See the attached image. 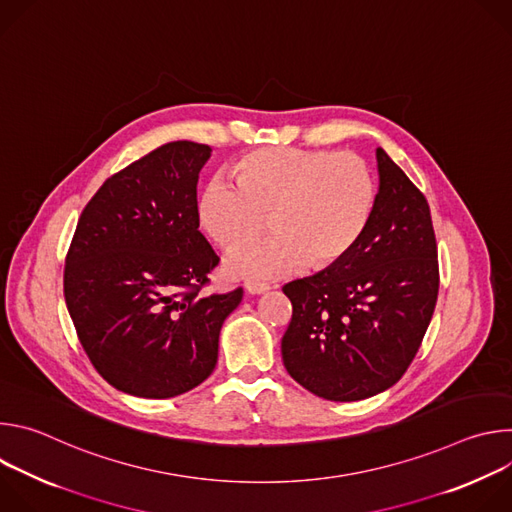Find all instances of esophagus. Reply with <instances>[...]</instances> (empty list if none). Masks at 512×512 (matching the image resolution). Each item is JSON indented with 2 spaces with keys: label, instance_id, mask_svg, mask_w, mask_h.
Listing matches in <instances>:
<instances>
[{
  "label": "esophagus",
  "instance_id": "obj_1",
  "mask_svg": "<svg viewBox=\"0 0 512 512\" xmlns=\"http://www.w3.org/2000/svg\"><path fill=\"white\" fill-rule=\"evenodd\" d=\"M269 289L267 283H259V281H247L245 283V291L251 296H259V294H265V291Z\"/></svg>",
  "mask_w": 512,
  "mask_h": 512
}]
</instances>
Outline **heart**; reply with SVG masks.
<instances>
[{
	"label": "heart",
	"instance_id": "b5f03b06",
	"mask_svg": "<svg viewBox=\"0 0 512 512\" xmlns=\"http://www.w3.org/2000/svg\"><path fill=\"white\" fill-rule=\"evenodd\" d=\"M235 184L214 178L198 196V221L221 247L254 234L268 214L272 235L225 257L233 277L273 279L304 263L326 269L360 241L375 206V182L350 152L267 145L231 166Z\"/></svg>",
	"mask_w": 512,
	"mask_h": 512
}]
</instances>
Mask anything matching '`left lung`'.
Instances as JSON below:
<instances>
[{"label": "left lung", "instance_id": "1", "mask_svg": "<svg viewBox=\"0 0 512 512\" xmlns=\"http://www.w3.org/2000/svg\"><path fill=\"white\" fill-rule=\"evenodd\" d=\"M379 192L367 231L336 265L283 285L294 306L281 338L291 379L328 401L393 387L431 322L440 271L429 204L377 148Z\"/></svg>", "mask_w": 512, "mask_h": 512}]
</instances>
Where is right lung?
<instances>
[{
    "label": "right lung",
    "instance_id": "add662e5",
    "mask_svg": "<svg viewBox=\"0 0 512 512\" xmlns=\"http://www.w3.org/2000/svg\"><path fill=\"white\" fill-rule=\"evenodd\" d=\"M210 145L172 141L111 176L85 206L64 267V300L99 375L168 399L216 367L218 334L243 289L202 296L218 257L198 231Z\"/></svg>",
    "mask_w": 512,
    "mask_h": 512
}]
</instances>
